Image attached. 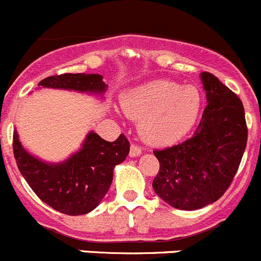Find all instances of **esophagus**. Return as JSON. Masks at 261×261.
<instances>
[{"label": "esophagus", "mask_w": 261, "mask_h": 261, "mask_svg": "<svg viewBox=\"0 0 261 261\" xmlns=\"http://www.w3.org/2000/svg\"><path fill=\"white\" fill-rule=\"evenodd\" d=\"M142 153V148L139 146H137V144H130V149H129V156L130 157H136V156H139V154Z\"/></svg>", "instance_id": "esophagus-1"}]
</instances>
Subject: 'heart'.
<instances>
[{"instance_id":"obj_1","label":"heart","mask_w":261,"mask_h":261,"mask_svg":"<svg viewBox=\"0 0 261 261\" xmlns=\"http://www.w3.org/2000/svg\"><path fill=\"white\" fill-rule=\"evenodd\" d=\"M123 112L139 120V133L153 146H170L187 136L199 117L202 96L194 86L152 81L120 97Z\"/></svg>"}]
</instances>
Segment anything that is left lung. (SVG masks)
I'll use <instances>...</instances> for the list:
<instances>
[{"mask_svg": "<svg viewBox=\"0 0 261 261\" xmlns=\"http://www.w3.org/2000/svg\"><path fill=\"white\" fill-rule=\"evenodd\" d=\"M207 107L197 130L176 146L153 151L160 171L152 187L171 207L195 211L231 185L247 143L242 101L210 72L200 74Z\"/></svg>", "mask_w": 261, "mask_h": 261, "instance_id": "obj_1", "label": "left lung"}]
</instances>
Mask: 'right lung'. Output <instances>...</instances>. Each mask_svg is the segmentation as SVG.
I'll list each match as a JSON object with an SVG mask.
<instances>
[{
    "label": "right lung",
    "mask_w": 261,
    "mask_h": 261,
    "mask_svg": "<svg viewBox=\"0 0 261 261\" xmlns=\"http://www.w3.org/2000/svg\"><path fill=\"white\" fill-rule=\"evenodd\" d=\"M38 86L104 94L107 85L101 74L64 73L46 77ZM14 156L17 167L33 192L53 210L68 216L86 215L100 204L113 181L115 165L129 153L124 134L108 142L90 132L81 148L66 161L48 164L32 156L14 132Z\"/></svg>",
    "instance_id": "obj_1"
}]
</instances>
